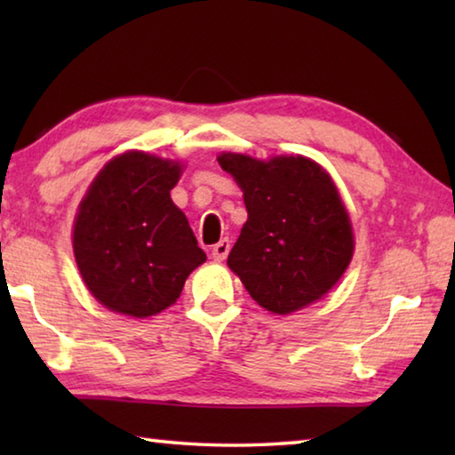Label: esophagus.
<instances>
[{
    "mask_svg": "<svg viewBox=\"0 0 455 455\" xmlns=\"http://www.w3.org/2000/svg\"><path fill=\"white\" fill-rule=\"evenodd\" d=\"M228 251H230V243H228V238H222V241H219L217 244L212 246V252H211V255H212V259H214V260H219V263H220V260H225V259L228 257Z\"/></svg>",
    "mask_w": 455,
    "mask_h": 455,
    "instance_id": "obj_1",
    "label": "esophagus"
}]
</instances>
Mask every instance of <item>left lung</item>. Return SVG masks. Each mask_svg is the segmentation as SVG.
I'll return each instance as SVG.
<instances>
[{
  "label": "left lung",
  "instance_id": "8db88e82",
  "mask_svg": "<svg viewBox=\"0 0 455 455\" xmlns=\"http://www.w3.org/2000/svg\"><path fill=\"white\" fill-rule=\"evenodd\" d=\"M220 168L243 190L249 219L227 265L275 315L311 305L349 267L355 241L335 182L305 156L257 160L222 152Z\"/></svg>",
  "mask_w": 455,
  "mask_h": 455
}]
</instances>
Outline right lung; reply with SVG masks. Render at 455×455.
<instances>
[{"instance_id": "right-lung-1", "label": "right lung", "mask_w": 455, "mask_h": 455, "mask_svg": "<svg viewBox=\"0 0 455 455\" xmlns=\"http://www.w3.org/2000/svg\"><path fill=\"white\" fill-rule=\"evenodd\" d=\"M182 164L130 150L112 158L82 198L74 257L88 291L110 311L144 319L180 297L206 260L171 190Z\"/></svg>"}]
</instances>
